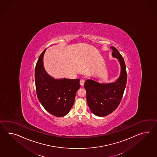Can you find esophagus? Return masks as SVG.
<instances>
[{"label": "esophagus", "mask_w": 157, "mask_h": 157, "mask_svg": "<svg viewBox=\"0 0 157 157\" xmlns=\"http://www.w3.org/2000/svg\"><path fill=\"white\" fill-rule=\"evenodd\" d=\"M84 82H85V81H84V79H80V85H81V86H83V85H84Z\"/></svg>", "instance_id": "obj_1"}]
</instances>
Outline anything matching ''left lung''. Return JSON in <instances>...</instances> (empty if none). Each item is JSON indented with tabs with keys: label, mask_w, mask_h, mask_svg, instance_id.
<instances>
[{
	"label": "left lung",
	"mask_w": 157,
	"mask_h": 157,
	"mask_svg": "<svg viewBox=\"0 0 157 157\" xmlns=\"http://www.w3.org/2000/svg\"><path fill=\"white\" fill-rule=\"evenodd\" d=\"M110 49L113 50L112 57L117 58L120 65L119 78L115 82L104 84L87 79L84 84L88 107L94 115L99 117L110 114L118 107L126 87L127 74L124 58L115 47L111 46Z\"/></svg>",
	"instance_id": "left-lung-1"
}]
</instances>
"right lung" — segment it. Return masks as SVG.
<instances>
[{
	"label": "right lung",
	"instance_id": "add662e5",
	"mask_svg": "<svg viewBox=\"0 0 157 157\" xmlns=\"http://www.w3.org/2000/svg\"><path fill=\"white\" fill-rule=\"evenodd\" d=\"M46 49L38 58L35 67V84L38 100L46 111L56 117L69 113L80 87L79 79H57L46 73L43 63Z\"/></svg>",
	"mask_w": 157,
	"mask_h": 157
}]
</instances>
